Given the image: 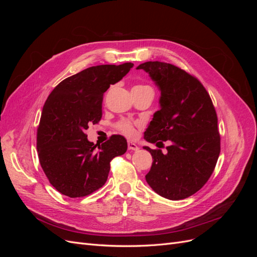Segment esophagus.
Here are the masks:
<instances>
[{
	"instance_id": "34e87169",
	"label": "esophagus",
	"mask_w": 257,
	"mask_h": 257,
	"mask_svg": "<svg viewBox=\"0 0 257 257\" xmlns=\"http://www.w3.org/2000/svg\"><path fill=\"white\" fill-rule=\"evenodd\" d=\"M127 148H128V150H133V151H137L138 150V146L136 144H134V143H132V142L127 143Z\"/></svg>"
}]
</instances>
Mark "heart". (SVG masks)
I'll use <instances>...</instances> for the list:
<instances>
[{
  "mask_svg": "<svg viewBox=\"0 0 257 257\" xmlns=\"http://www.w3.org/2000/svg\"><path fill=\"white\" fill-rule=\"evenodd\" d=\"M136 87H149V85L139 84V85H136ZM137 126H139V123L133 122L128 119H122L115 124V128L118 130L120 133H122L123 135H125L126 137H130V138L134 137L136 135V127Z\"/></svg>",
  "mask_w": 257,
  "mask_h": 257,
  "instance_id": "1",
  "label": "heart"
}]
</instances>
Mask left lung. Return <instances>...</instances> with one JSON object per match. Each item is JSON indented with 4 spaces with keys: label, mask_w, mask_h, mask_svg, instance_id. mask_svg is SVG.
Returning a JSON list of instances; mask_svg holds the SVG:
<instances>
[{
    "label": "left lung",
    "mask_w": 257,
    "mask_h": 257,
    "mask_svg": "<svg viewBox=\"0 0 257 257\" xmlns=\"http://www.w3.org/2000/svg\"><path fill=\"white\" fill-rule=\"evenodd\" d=\"M149 73L161 89V109L145 132L147 142L166 153L145 147L153 158L146 180L159 195L179 200L207 183L221 151L217 115L209 93L195 76L165 62H146L137 67Z\"/></svg>",
    "instance_id": "1"
}]
</instances>
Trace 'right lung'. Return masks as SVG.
Segmentation results:
<instances>
[{
    "label": "right lung",
    "mask_w": 257,
    "mask_h": 257,
    "mask_svg": "<svg viewBox=\"0 0 257 257\" xmlns=\"http://www.w3.org/2000/svg\"><path fill=\"white\" fill-rule=\"evenodd\" d=\"M133 66L85 68L61 81L46 99L36 134L38 160L50 184L63 195L83 197L102 188L111 160L126 152L121 135L97 147L84 132L102 119L104 93Z\"/></svg>",
    "instance_id": "right-lung-1"
}]
</instances>
